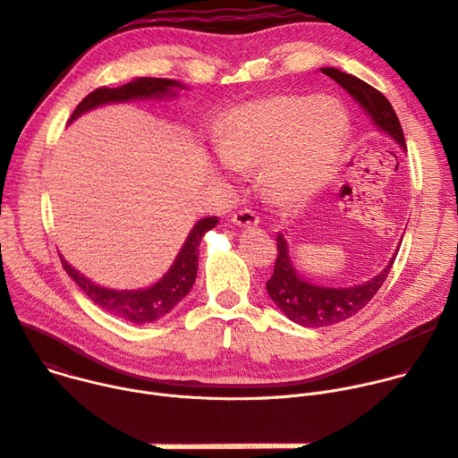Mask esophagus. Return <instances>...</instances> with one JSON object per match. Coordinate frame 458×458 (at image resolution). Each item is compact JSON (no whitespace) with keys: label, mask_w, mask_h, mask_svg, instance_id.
Segmentation results:
<instances>
[{"label":"esophagus","mask_w":458,"mask_h":458,"mask_svg":"<svg viewBox=\"0 0 458 458\" xmlns=\"http://www.w3.org/2000/svg\"><path fill=\"white\" fill-rule=\"evenodd\" d=\"M233 224L238 227H255L259 224V216L250 208H242L233 215Z\"/></svg>","instance_id":"1"}]
</instances>
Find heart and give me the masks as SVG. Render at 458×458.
<instances>
[{
    "mask_svg": "<svg viewBox=\"0 0 458 458\" xmlns=\"http://www.w3.org/2000/svg\"><path fill=\"white\" fill-rule=\"evenodd\" d=\"M348 117L334 100L275 95L234 108L220 131L218 152L238 170L260 165L266 192L301 203L321 191L341 163Z\"/></svg>",
    "mask_w": 458,
    "mask_h": 458,
    "instance_id": "1",
    "label": "heart"
}]
</instances>
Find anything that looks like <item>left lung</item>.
<instances>
[{
  "label": "left lung",
  "instance_id": "left-lung-1",
  "mask_svg": "<svg viewBox=\"0 0 458 458\" xmlns=\"http://www.w3.org/2000/svg\"><path fill=\"white\" fill-rule=\"evenodd\" d=\"M321 73L335 81L354 98L376 128L394 139L403 152L407 150L400 119L383 93L354 75L339 72L335 67H321ZM276 251L278 255L275 260V269L266 283V290L271 301L290 321L308 328H321L341 323L363 310L385 283L398 255L396 251L389 264L383 267V271L367 280L365 284H356L350 288H328L310 283L297 271L290 255L288 240L283 233L276 234Z\"/></svg>",
  "mask_w": 458,
  "mask_h": 458
}]
</instances>
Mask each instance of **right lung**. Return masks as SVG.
Masks as SVG:
<instances>
[{"label": "right lung", "mask_w": 458, "mask_h": 458, "mask_svg": "<svg viewBox=\"0 0 458 458\" xmlns=\"http://www.w3.org/2000/svg\"><path fill=\"white\" fill-rule=\"evenodd\" d=\"M185 86L178 81L170 79H133L131 82L119 86V88H98L91 91L86 98L75 108L69 123L79 119L82 114L104 106V104L112 102H130L135 98H165V97H175V89H183ZM218 224L216 216L201 218L194 224L191 229L185 243L178 257L174 259V264L168 267V271L157 280L156 284L143 288V290H112L98 286L88 276L79 273L73 266H69L67 260L62 259V266L72 276L79 288L104 311H108L115 318H121L124 321L145 325L154 323L166 315L175 304H180L182 299H185L194 284L198 275V257H199V242L203 234L210 229H215Z\"/></svg>", "instance_id": "add662e5"}]
</instances>
